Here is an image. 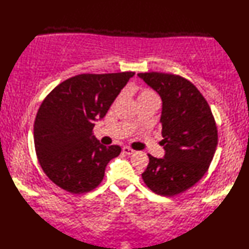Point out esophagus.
I'll list each match as a JSON object with an SVG mask.
<instances>
[{"label":"esophagus","instance_id":"obj_1","mask_svg":"<svg viewBox=\"0 0 249 249\" xmlns=\"http://www.w3.org/2000/svg\"><path fill=\"white\" fill-rule=\"evenodd\" d=\"M123 152L125 153V154H127V155H131V154H134L135 153V150H133V149H130L129 146H123Z\"/></svg>","mask_w":249,"mask_h":249}]
</instances>
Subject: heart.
I'll use <instances>...</instances> for the list:
<instances>
[{
  "label": "heart",
  "mask_w": 249,
  "mask_h": 249,
  "mask_svg": "<svg viewBox=\"0 0 249 249\" xmlns=\"http://www.w3.org/2000/svg\"><path fill=\"white\" fill-rule=\"evenodd\" d=\"M150 99H158L156 93L151 89H140L138 92V103Z\"/></svg>",
  "instance_id": "b5f03b06"
}]
</instances>
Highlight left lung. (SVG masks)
Wrapping results in <instances>:
<instances>
[{
  "label": "left lung",
  "instance_id": "1",
  "mask_svg": "<svg viewBox=\"0 0 249 249\" xmlns=\"http://www.w3.org/2000/svg\"><path fill=\"white\" fill-rule=\"evenodd\" d=\"M162 99L161 135L165 157L149 155L142 178L153 193L172 197L184 193L209 170L218 142L210 106L194 84L178 75L140 72Z\"/></svg>",
  "mask_w": 249,
  "mask_h": 249
}]
</instances>
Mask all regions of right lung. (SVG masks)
Here are the masks:
<instances>
[{"instance_id": "obj_1", "label": "right lung", "mask_w": 249, "mask_h": 249, "mask_svg": "<svg viewBox=\"0 0 249 249\" xmlns=\"http://www.w3.org/2000/svg\"><path fill=\"white\" fill-rule=\"evenodd\" d=\"M134 71L81 73L47 95L34 122L37 160L46 176L71 194H86L102 183L105 169L119 156V145H103L93 136Z\"/></svg>"}]
</instances>
